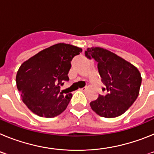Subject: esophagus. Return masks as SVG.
I'll use <instances>...</instances> for the list:
<instances>
[{"label":"esophagus","mask_w":154,"mask_h":154,"mask_svg":"<svg viewBox=\"0 0 154 154\" xmlns=\"http://www.w3.org/2000/svg\"><path fill=\"white\" fill-rule=\"evenodd\" d=\"M80 91H85L86 90V87H83V88H81V89H79Z\"/></svg>","instance_id":"esophagus-1"}]
</instances>
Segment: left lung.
<instances>
[{
    "instance_id": "left-lung-1",
    "label": "left lung",
    "mask_w": 154,
    "mask_h": 154,
    "mask_svg": "<svg viewBox=\"0 0 154 154\" xmlns=\"http://www.w3.org/2000/svg\"><path fill=\"white\" fill-rule=\"evenodd\" d=\"M85 55L98 63L102 82L106 85L104 96L90 103L94 112L105 118L124 113L135 102L141 85L138 69L114 53L102 48H88Z\"/></svg>"
}]
</instances>
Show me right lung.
Wrapping results in <instances>:
<instances>
[{
    "label": "right lung",
    "mask_w": 154,
    "mask_h": 154,
    "mask_svg": "<svg viewBox=\"0 0 154 154\" xmlns=\"http://www.w3.org/2000/svg\"><path fill=\"white\" fill-rule=\"evenodd\" d=\"M82 49L59 43L42 50L19 68L16 83L22 100L39 116L55 117L66 109L72 95L61 86L69 80L71 62Z\"/></svg>",
    "instance_id": "right-lung-1"
}]
</instances>
